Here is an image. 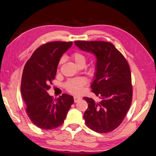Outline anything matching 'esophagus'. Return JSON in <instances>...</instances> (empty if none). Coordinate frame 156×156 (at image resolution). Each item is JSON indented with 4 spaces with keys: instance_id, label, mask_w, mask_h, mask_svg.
Masks as SVG:
<instances>
[{
    "instance_id": "esophagus-1",
    "label": "esophagus",
    "mask_w": 156,
    "mask_h": 156,
    "mask_svg": "<svg viewBox=\"0 0 156 156\" xmlns=\"http://www.w3.org/2000/svg\"><path fill=\"white\" fill-rule=\"evenodd\" d=\"M81 99H82V97H79V96H74V101L75 103L78 102V101H80Z\"/></svg>"
}]
</instances>
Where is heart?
Masks as SVG:
<instances>
[{
	"label": "heart",
	"mask_w": 156,
	"mask_h": 156,
	"mask_svg": "<svg viewBox=\"0 0 156 156\" xmlns=\"http://www.w3.org/2000/svg\"><path fill=\"white\" fill-rule=\"evenodd\" d=\"M72 59L74 61V62L76 63V65L80 67V66H84L86 63L87 58L85 57L84 54L79 51H74L71 54ZM63 62V59H60L59 62L58 66H60L61 64ZM85 84H86V81L84 79L82 78H73L69 79L67 81L64 87H65L66 90L68 92L72 93V94H78L80 93L82 90V88L83 87Z\"/></svg>",
	"instance_id": "b5f03b06"
}]
</instances>
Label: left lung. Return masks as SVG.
I'll use <instances>...</instances> for the list:
<instances>
[{"label":"left lung","instance_id":"left-lung-1","mask_svg":"<svg viewBox=\"0 0 156 156\" xmlns=\"http://www.w3.org/2000/svg\"><path fill=\"white\" fill-rule=\"evenodd\" d=\"M82 51L97 57L92 92L101 99L97 103L84 97L88 108L84 114L87 126L97 133H108L118 128L130 109L133 86L129 63L114 45L105 41H75Z\"/></svg>","mask_w":156,"mask_h":156}]
</instances>
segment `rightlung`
Instances as JSON below:
<instances>
[{
  "label": "right lung",
  "instance_id": "obj_1",
  "mask_svg": "<svg viewBox=\"0 0 156 156\" xmlns=\"http://www.w3.org/2000/svg\"><path fill=\"white\" fill-rule=\"evenodd\" d=\"M72 42H49L34 52L23 70L21 93L26 112L32 122L40 129L51 130L63 122L73 97L63 94L53 99L47 91L55 78L61 57L72 47Z\"/></svg>",
  "mask_w": 156,
  "mask_h": 156
}]
</instances>
